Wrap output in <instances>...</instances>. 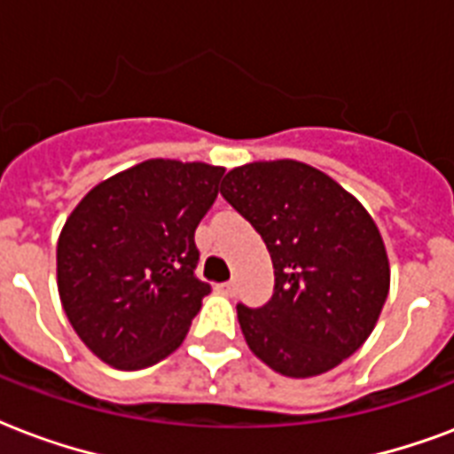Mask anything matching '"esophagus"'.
<instances>
[{
  "label": "esophagus",
  "mask_w": 454,
  "mask_h": 454,
  "mask_svg": "<svg viewBox=\"0 0 454 454\" xmlns=\"http://www.w3.org/2000/svg\"><path fill=\"white\" fill-rule=\"evenodd\" d=\"M217 294H223V296H234L237 294V282H223L215 286Z\"/></svg>",
  "instance_id": "obj_1"
}]
</instances>
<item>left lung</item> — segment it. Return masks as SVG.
Wrapping results in <instances>:
<instances>
[{"instance_id":"8db88e82","label":"left lung","mask_w":454,"mask_h":454,"mask_svg":"<svg viewBox=\"0 0 454 454\" xmlns=\"http://www.w3.org/2000/svg\"><path fill=\"white\" fill-rule=\"evenodd\" d=\"M220 194L265 241L275 294L237 305L253 353L284 377H317L367 340L391 286L384 239L362 203L312 165L260 160L224 175Z\"/></svg>"}]
</instances>
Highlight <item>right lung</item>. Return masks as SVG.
<instances>
[{"instance_id":"right-lung-1","label":"right lung","mask_w":454,"mask_h":454,"mask_svg":"<svg viewBox=\"0 0 454 454\" xmlns=\"http://www.w3.org/2000/svg\"><path fill=\"white\" fill-rule=\"evenodd\" d=\"M224 168L151 158L77 203L56 246L63 310L99 360L144 370L177 350L210 284L194 231Z\"/></svg>"}]
</instances>
